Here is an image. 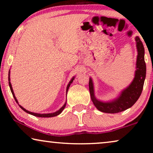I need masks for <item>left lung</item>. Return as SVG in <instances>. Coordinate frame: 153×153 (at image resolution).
Segmentation results:
<instances>
[{
	"label": "left lung",
	"mask_w": 153,
	"mask_h": 153,
	"mask_svg": "<svg viewBox=\"0 0 153 153\" xmlns=\"http://www.w3.org/2000/svg\"><path fill=\"white\" fill-rule=\"evenodd\" d=\"M135 41L138 54L136 62L134 77L130 84L121 91L116 98L106 102L97 99L95 95L93 79L90 77L89 91L91 100L95 107L100 111L107 114H116L123 111L131 107L141 95L146 74V65L144 59L145 51L143 43L140 40L139 37H135Z\"/></svg>",
	"instance_id": "left-lung-1"
}]
</instances>
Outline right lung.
<instances>
[{
	"label": "right lung",
	"instance_id": "1",
	"mask_svg": "<svg viewBox=\"0 0 153 153\" xmlns=\"http://www.w3.org/2000/svg\"><path fill=\"white\" fill-rule=\"evenodd\" d=\"M8 75H9V76H8V81H9V85H10V91H11V92H12V95H13V97H14V100H15L16 102V103H18L17 100H16V97H15V95H14V93L13 89H12L11 82H10V71H9V74H8ZM74 78H75V76L72 77V79H71V80L70 81V82H69V83L68 84V86H67V88H66V95H67V93H68V91L69 88H70V85H71V83H72L73 82V81H74ZM18 104H19V103H18ZM19 106H20V108H22V110H24L25 112L28 113V114H29L33 115V116H37V117H40V118H51V117L56 116H58V115H59L60 114H61V112L62 111H63V109L65 108V106H66V102H65V103L64 104V105L62 106V107L60 108L59 110H58L57 111H56V112L51 113V114H37V113L30 112V111H28V110L25 109V108H24V107H23V106H22L21 105H19Z\"/></svg>",
	"mask_w": 153,
	"mask_h": 153
}]
</instances>
